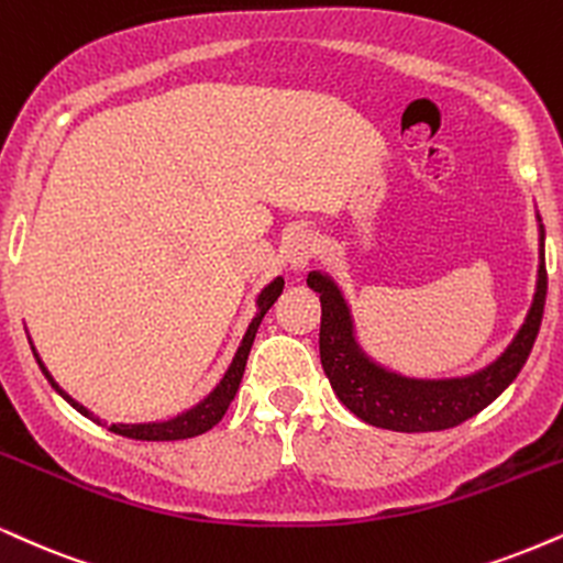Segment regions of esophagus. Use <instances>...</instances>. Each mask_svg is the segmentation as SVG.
Segmentation results:
<instances>
[{
  "mask_svg": "<svg viewBox=\"0 0 563 563\" xmlns=\"http://www.w3.org/2000/svg\"><path fill=\"white\" fill-rule=\"evenodd\" d=\"M320 252V239H317L314 230H294L286 241V260L290 262V267L301 269L311 262V256Z\"/></svg>",
  "mask_w": 563,
  "mask_h": 563,
  "instance_id": "1",
  "label": "esophagus"
}]
</instances>
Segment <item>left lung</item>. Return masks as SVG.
Listing matches in <instances>:
<instances>
[{"mask_svg":"<svg viewBox=\"0 0 563 563\" xmlns=\"http://www.w3.org/2000/svg\"><path fill=\"white\" fill-rule=\"evenodd\" d=\"M543 225H540V269L538 290L511 346L485 369L451 380H415L383 369L358 349L354 338L349 303L338 286L322 273H309L307 283L320 294L322 324H320V358L322 369L333 385L335 396L358 419L383 430L396 432H435L462 424L475 417L487 404L514 383L519 369L530 356L540 322H543L548 273Z\"/></svg>","mask_w":563,"mask_h":563,"instance_id":"left-lung-1","label":"left lung"}]
</instances>
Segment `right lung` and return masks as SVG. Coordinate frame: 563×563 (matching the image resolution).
Returning a JSON list of instances; mask_svg holds the SVG:
<instances>
[{"label": "right lung", "mask_w": 563, "mask_h": 563, "mask_svg": "<svg viewBox=\"0 0 563 563\" xmlns=\"http://www.w3.org/2000/svg\"><path fill=\"white\" fill-rule=\"evenodd\" d=\"M283 294V277H275L273 283H269L267 288L262 290L260 299H256V303H260V311H256V317L252 320V324H249L246 335H243V343L239 346V354H235L233 364H230V369L225 372V377H222L220 385L209 393V396L201 401L199 406H194V409L183 411V415H178L175 419H167V422H148V424H107V430L114 432V435H123V438H131V440H186V438H194V435H201V432L212 430L217 422H220L222 417H225L228 406L230 401L235 398V393H239V385H241V377H243V369H246V358H249V351H252V343L256 338V330H260V322L262 317L267 314V309L273 307L277 296ZM36 356L38 367H42V372L46 375V380L52 383V388L59 393V396L65 398L67 404L73 406V409H78L80 415L93 419V422H101L99 417H93L91 411L86 409V406H80L78 401H73L67 393L59 388L57 383L52 380V375L46 372V367L42 364V358Z\"/></svg>", "instance_id": "1"}]
</instances>
